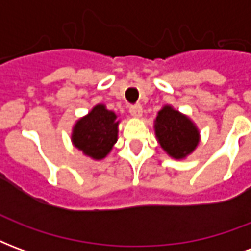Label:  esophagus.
<instances>
[{"instance_id":"34e87169","label":"esophagus","mask_w":251,"mask_h":251,"mask_svg":"<svg viewBox=\"0 0 251 251\" xmlns=\"http://www.w3.org/2000/svg\"><path fill=\"white\" fill-rule=\"evenodd\" d=\"M129 111H130V114L133 117H141L142 115V106L141 104H131L130 107H129Z\"/></svg>"}]
</instances>
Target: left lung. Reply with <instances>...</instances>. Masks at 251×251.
Instances as JSON below:
<instances>
[{
	"instance_id": "8db88e82",
	"label": "left lung",
	"mask_w": 251,
	"mask_h": 251,
	"mask_svg": "<svg viewBox=\"0 0 251 251\" xmlns=\"http://www.w3.org/2000/svg\"><path fill=\"white\" fill-rule=\"evenodd\" d=\"M156 136L160 145L174 158H183L199 144V131L185 115L171 106L158 111Z\"/></svg>"
}]
</instances>
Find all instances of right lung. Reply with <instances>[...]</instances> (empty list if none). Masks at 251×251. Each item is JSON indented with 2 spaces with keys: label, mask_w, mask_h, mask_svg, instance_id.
Instances as JSON below:
<instances>
[{
  "label": "right lung",
  "mask_w": 251,
  "mask_h": 251,
  "mask_svg": "<svg viewBox=\"0 0 251 251\" xmlns=\"http://www.w3.org/2000/svg\"><path fill=\"white\" fill-rule=\"evenodd\" d=\"M117 115L104 107L95 106L91 113L79 120L72 131L74 145L95 160L106 157L117 141Z\"/></svg>",
  "instance_id": "1"
}]
</instances>
